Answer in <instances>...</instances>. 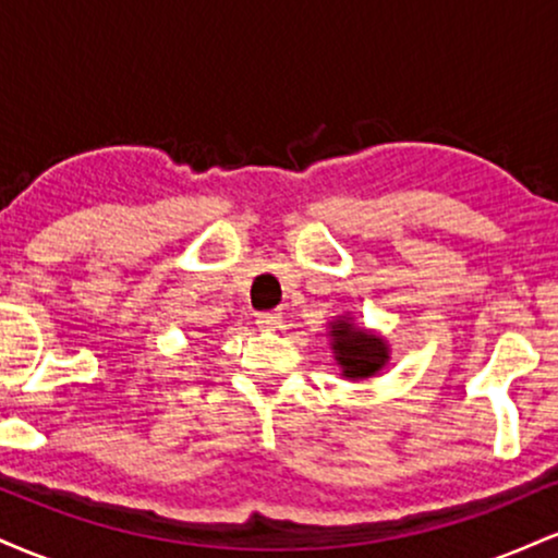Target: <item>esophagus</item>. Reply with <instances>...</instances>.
I'll list each match as a JSON object with an SVG mask.
<instances>
[{
	"label": "esophagus",
	"mask_w": 558,
	"mask_h": 558,
	"mask_svg": "<svg viewBox=\"0 0 558 558\" xmlns=\"http://www.w3.org/2000/svg\"><path fill=\"white\" fill-rule=\"evenodd\" d=\"M280 319H283V315H280L278 310L259 312V315H257V325H259L262 330H275V328H280Z\"/></svg>",
	"instance_id": "esophagus-1"
}]
</instances>
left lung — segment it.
I'll list each match as a JSON object with an SVG mask.
<instances>
[{"label":"left lung","mask_w":558,"mask_h":558,"mask_svg":"<svg viewBox=\"0 0 558 558\" xmlns=\"http://www.w3.org/2000/svg\"><path fill=\"white\" fill-rule=\"evenodd\" d=\"M332 349L345 377H369L388 360V349L383 338L373 332L354 328L349 319H338L330 325Z\"/></svg>","instance_id":"1"}]
</instances>
